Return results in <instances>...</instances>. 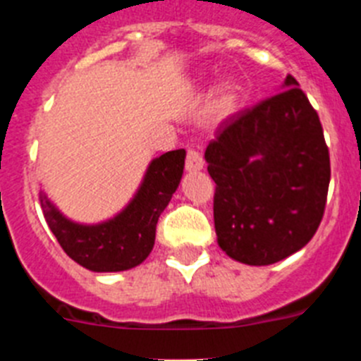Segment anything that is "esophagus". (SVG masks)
Returning <instances> with one entry per match:
<instances>
[{"instance_id": "34e87169", "label": "esophagus", "mask_w": 361, "mask_h": 361, "mask_svg": "<svg viewBox=\"0 0 361 361\" xmlns=\"http://www.w3.org/2000/svg\"><path fill=\"white\" fill-rule=\"evenodd\" d=\"M204 168V159L197 149H188L186 155V170L188 171H199Z\"/></svg>"}]
</instances>
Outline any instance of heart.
<instances>
[{
	"mask_svg": "<svg viewBox=\"0 0 361 361\" xmlns=\"http://www.w3.org/2000/svg\"><path fill=\"white\" fill-rule=\"evenodd\" d=\"M235 99H237L235 90H233L231 86H228V88H224L222 95H220V106L224 108V110H229L235 104Z\"/></svg>",
	"mask_w": 361,
	"mask_h": 361,
	"instance_id": "b5f03b06",
	"label": "heart"
}]
</instances>
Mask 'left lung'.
I'll use <instances>...</instances> for the list:
<instances>
[{
  "label": "left lung",
  "instance_id": "left-lung-1",
  "mask_svg": "<svg viewBox=\"0 0 361 361\" xmlns=\"http://www.w3.org/2000/svg\"><path fill=\"white\" fill-rule=\"evenodd\" d=\"M204 157L216 184V238L229 257L269 266L317 233L331 180L329 148L293 75L275 95L222 121Z\"/></svg>",
  "mask_w": 361,
  "mask_h": 361
}]
</instances>
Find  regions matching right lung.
Segmentation results:
<instances>
[{
  "mask_svg": "<svg viewBox=\"0 0 361 361\" xmlns=\"http://www.w3.org/2000/svg\"><path fill=\"white\" fill-rule=\"evenodd\" d=\"M184 159V149L166 152L153 159L132 202L101 224L72 222L41 191L44 220L63 251L79 266L95 273L132 269L152 253L159 216L183 178Z\"/></svg>",
  "mask_w": 361,
  "mask_h": 361,
  "instance_id": "obj_1",
  "label": "right lung"
}]
</instances>
